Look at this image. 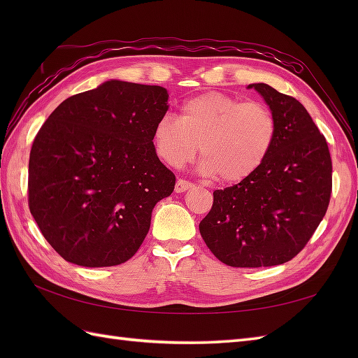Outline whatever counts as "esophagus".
I'll list each match as a JSON object with an SVG mask.
<instances>
[{
	"label": "esophagus",
	"mask_w": 358,
	"mask_h": 358,
	"mask_svg": "<svg viewBox=\"0 0 358 358\" xmlns=\"http://www.w3.org/2000/svg\"><path fill=\"white\" fill-rule=\"evenodd\" d=\"M189 187H192L191 181L183 180V178H178L177 183H175V192H185V191H187Z\"/></svg>",
	"instance_id": "esophagus-1"
}]
</instances>
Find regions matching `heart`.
<instances>
[{
	"instance_id": "b5f03b06",
	"label": "heart",
	"mask_w": 358,
	"mask_h": 358,
	"mask_svg": "<svg viewBox=\"0 0 358 358\" xmlns=\"http://www.w3.org/2000/svg\"><path fill=\"white\" fill-rule=\"evenodd\" d=\"M277 134V118L266 104L208 92L186 100L180 118H159L152 140L167 166L180 167L200 150L204 173H214L223 183H240L264 164Z\"/></svg>"
}]
</instances>
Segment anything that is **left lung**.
I'll use <instances>...</instances> for the list:
<instances>
[{"label":"left lung","instance_id":"1","mask_svg":"<svg viewBox=\"0 0 358 358\" xmlns=\"http://www.w3.org/2000/svg\"><path fill=\"white\" fill-rule=\"evenodd\" d=\"M277 118L272 152L252 177L214 191L200 234L220 262L268 268L301 252L323 220L332 192V159L324 135L299 100L250 85Z\"/></svg>","mask_w":358,"mask_h":358}]
</instances>
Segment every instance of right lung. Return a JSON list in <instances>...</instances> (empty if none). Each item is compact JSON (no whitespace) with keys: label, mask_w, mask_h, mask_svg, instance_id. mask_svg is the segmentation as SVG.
Instances as JSON below:
<instances>
[{"label":"right lung","mask_w":358,"mask_h":358,"mask_svg":"<svg viewBox=\"0 0 358 358\" xmlns=\"http://www.w3.org/2000/svg\"><path fill=\"white\" fill-rule=\"evenodd\" d=\"M167 90L118 80L72 95L38 131L29 158V209L66 262L106 268L135 255L152 209L173 192L152 134Z\"/></svg>","instance_id":"add662e5"}]
</instances>
